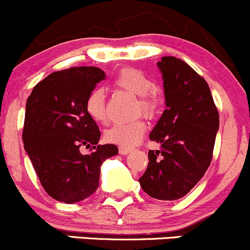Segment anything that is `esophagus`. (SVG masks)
Masks as SVG:
<instances>
[{
  "mask_svg": "<svg viewBox=\"0 0 250 250\" xmlns=\"http://www.w3.org/2000/svg\"><path fill=\"white\" fill-rule=\"evenodd\" d=\"M119 151H120V154H121V155H128L131 151V149L130 148H125V147H120Z\"/></svg>",
  "mask_w": 250,
  "mask_h": 250,
  "instance_id": "34e87169",
  "label": "esophagus"
}]
</instances>
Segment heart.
I'll list each match as a JSON object with an SVG mask.
<instances>
[{"label":"heart","instance_id":"1","mask_svg":"<svg viewBox=\"0 0 250 250\" xmlns=\"http://www.w3.org/2000/svg\"><path fill=\"white\" fill-rule=\"evenodd\" d=\"M115 85L119 89L128 91L135 96H139L137 109L145 115L153 116L159 105V95L154 88V82L145 73L134 68L122 69L116 76ZM88 114L96 122L107 121L105 109V93L102 88H95L89 93L85 101ZM146 131V125L141 120L129 123H116L105 131V140L121 147H133L141 140Z\"/></svg>","mask_w":250,"mask_h":250}]
</instances>
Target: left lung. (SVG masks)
I'll return each instance as SVG.
<instances>
[{
	"label": "left lung",
	"instance_id": "left-lung-1",
	"mask_svg": "<svg viewBox=\"0 0 250 250\" xmlns=\"http://www.w3.org/2000/svg\"><path fill=\"white\" fill-rule=\"evenodd\" d=\"M157 67L166 109L149 139L161 149L148 151V167L139 182L149 196L174 201L187 195L210 165L219 111L208 83L185 61L163 56Z\"/></svg>",
	"mask_w": 250,
	"mask_h": 250
}]
</instances>
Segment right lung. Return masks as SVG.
Segmentation results:
<instances>
[{
  "instance_id": "right-lung-1",
  "label": "right lung",
  "mask_w": 250,
  "mask_h": 250,
  "mask_svg": "<svg viewBox=\"0 0 250 250\" xmlns=\"http://www.w3.org/2000/svg\"><path fill=\"white\" fill-rule=\"evenodd\" d=\"M104 79L96 67L55 71L27 100L24 150L42 187L60 202L76 203L95 193L103 161L119 154L115 145H97L101 133L85 108L89 93ZM81 146H93L92 153L83 155Z\"/></svg>"
}]
</instances>
